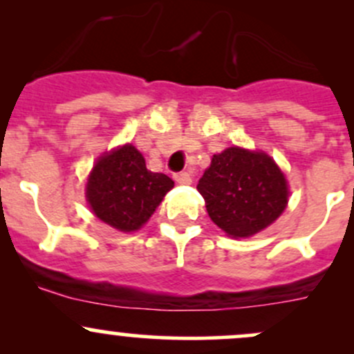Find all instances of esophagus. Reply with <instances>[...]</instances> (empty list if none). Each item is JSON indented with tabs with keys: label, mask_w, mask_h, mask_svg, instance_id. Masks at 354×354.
Here are the masks:
<instances>
[{
	"label": "esophagus",
	"mask_w": 354,
	"mask_h": 354,
	"mask_svg": "<svg viewBox=\"0 0 354 354\" xmlns=\"http://www.w3.org/2000/svg\"><path fill=\"white\" fill-rule=\"evenodd\" d=\"M174 181L180 185H190L192 183V174L188 171H181V173H174Z\"/></svg>",
	"instance_id": "34e87169"
}]
</instances>
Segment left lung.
Here are the masks:
<instances>
[{
    "label": "left lung",
    "mask_w": 354,
    "mask_h": 354,
    "mask_svg": "<svg viewBox=\"0 0 354 354\" xmlns=\"http://www.w3.org/2000/svg\"><path fill=\"white\" fill-rule=\"evenodd\" d=\"M197 190L210 219L233 238L266 230L286 209L289 195L286 178L269 156L240 147L214 156Z\"/></svg>",
    "instance_id": "obj_1"
}]
</instances>
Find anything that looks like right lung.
Instances as JSON below:
<instances>
[{"label":"right lung","mask_w":354,"mask_h":354,"mask_svg":"<svg viewBox=\"0 0 354 354\" xmlns=\"http://www.w3.org/2000/svg\"><path fill=\"white\" fill-rule=\"evenodd\" d=\"M174 181L162 173H152L133 145L102 156L87 181V200L101 221L130 233L154 214Z\"/></svg>","instance_id":"obj_1"}]
</instances>
